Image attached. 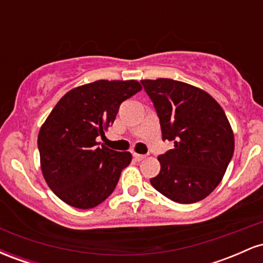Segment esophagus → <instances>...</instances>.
I'll return each mask as SVG.
<instances>
[{"mask_svg": "<svg viewBox=\"0 0 263 263\" xmlns=\"http://www.w3.org/2000/svg\"><path fill=\"white\" fill-rule=\"evenodd\" d=\"M134 158L136 161H142V159L146 158V155H138V153H134Z\"/></svg>", "mask_w": 263, "mask_h": 263, "instance_id": "34e87169", "label": "esophagus"}]
</instances>
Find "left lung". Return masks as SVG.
I'll list each match as a JSON object with an SVG mask.
<instances>
[{
    "mask_svg": "<svg viewBox=\"0 0 263 263\" xmlns=\"http://www.w3.org/2000/svg\"><path fill=\"white\" fill-rule=\"evenodd\" d=\"M158 115L162 140L174 148L158 157L161 172L149 180L171 200H203L224 177L234 155V134L221 106L204 90L172 79L142 80Z\"/></svg>",
    "mask_w": 263,
    "mask_h": 263,
    "instance_id": "1",
    "label": "left lung"
}]
</instances>
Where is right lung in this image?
Wrapping results in <instances>:
<instances>
[{
  "label": "right lung",
  "instance_id": "obj_1",
  "mask_svg": "<svg viewBox=\"0 0 263 263\" xmlns=\"http://www.w3.org/2000/svg\"><path fill=\"white\" fill-rule=\"evenodd\" d=\"M142 89L136 80H98L66 92L38 135L42 173L54 194L78 209L98 206L111 195L129 152L99 146L120 105Z\"/></svg>",
  "mask_w": 263,
  "mask_h": 263
}]
</instances>
